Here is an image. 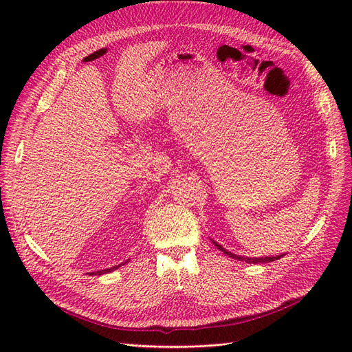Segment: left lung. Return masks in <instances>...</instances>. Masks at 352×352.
I'll return each mask as SVG.
<instances>
[{"instance_id":"8db88e82","label":"left lung","mask_w":352,"mask_h":352,"mask_svg":"<svg viewBox=\"0 0 352 352\" xmlns=\"http://www.w3.org/2000/svg\"><path fill=\"white\" fill-rule=\"evenodd\" d=\"M211 242L216 245V247L221 251V252H225L226 255H229V257H232V258H235V260H239V261H245V263H254V264H258V263H272V261H274V260H279L280 257H283L285 254H282V255H278V257H258V258H255V257H242V255H236V254H232L230 251H228L226 248H223L221 245H219L217 242H214L211 239Z\"/></svg>"}]
</instances>
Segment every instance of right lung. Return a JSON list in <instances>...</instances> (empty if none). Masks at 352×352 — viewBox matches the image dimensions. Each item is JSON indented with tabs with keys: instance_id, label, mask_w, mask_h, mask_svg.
Returning <instances> with one entry per match:
<instances>
[{
	"instance_id": "1",
	"label": "right lung",
	"mask_w": 352,
	"mask_h": 352,
	"mask_svg": "<svg viewBox=\"0 0 352 352\" xmlns=\"http://www.w3.org/2000/svg\"><path fill=\"white\" fill-rule=\"evenodd\" d=\"M124 263H127V261H124ZM124 263H122V264H119V265H114V267H110V269H104V270H98V272H91V273H88V274H104V273H110V272H113V270H116V269H119L120 265H123Z\"/></svg>"
}]
</instances>
